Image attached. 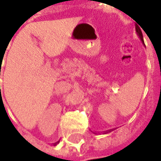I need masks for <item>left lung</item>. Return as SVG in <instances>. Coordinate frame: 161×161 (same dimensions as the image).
<instances>
[{
    "instance_id": "left-lung-1",
    "label": "left lung",
    "mask_w": 161,
    "mask_h": 161,
    "mask_svg": "<svg viewBox=\"0 0 161 161\" xmlns=\"http://www.w3.org/2000/svg\"><path fill=\"white\" fill-rule=\"evenodd\" d=\"M135 29H136V32H137V35L139 36L140 39L142 40V42L144 44V42H143V37H142V31H141V29L139 28H137L136 26H135Z\"/></svg>"
}]
</instances>
